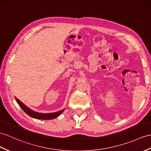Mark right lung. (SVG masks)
<instances>
[{"label":"right lung","mask_w":151,"mask_h":151,"mask_svg":"<svg viewBox=\"0 0 151 151\" xmlns=\"http://www.w3.org/2000/svg\"><path fill=\"white\" fill-rule=\"evenodd\" d=\"M15 99L18 104L21 107V108L24 110V111L29 116H30L32 118L36 119H40V120H50V119H54L56 118L59 115H60L63 112L65 109L60 110V111L55 112V113H38L32 111V109L29 108L27 106L24 104L20 100L15 97Z\"/></svg>","instance_id":"add662e5"}]
</instances>
